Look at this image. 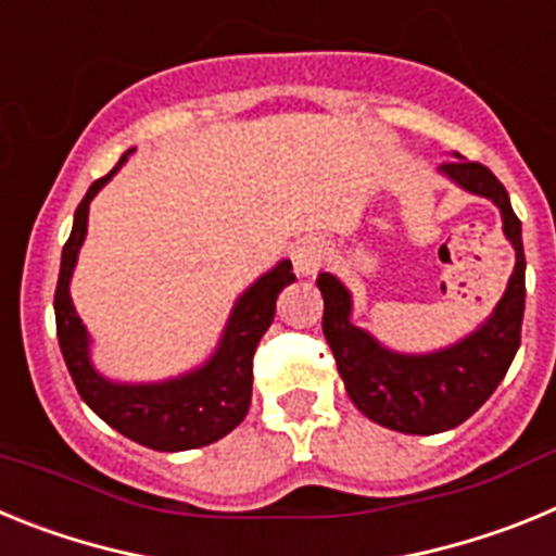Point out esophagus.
<instances>
[{"label": "esophagus", "mask_w": 556, "mask_h": 556, "mask_svg": "<svg viewBox=\"0 0 556 556\" xmlns=\"http://www.w3.org/2000/svg\"><path fill=\"white\" fill-rule=\"evenodd\" d=\"M323 255H326V244L314 236H306V239H298L292 248V264L298 275H314L320 269Z\"/></svg>", "instance_id": "esophagus-1"}]
</instances>
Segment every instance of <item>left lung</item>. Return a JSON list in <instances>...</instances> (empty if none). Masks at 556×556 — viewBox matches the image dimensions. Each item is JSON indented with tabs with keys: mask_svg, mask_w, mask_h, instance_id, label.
<instances>
[{
	"mask_svg": "<svg viewBox=\"0 0 556 556\" xmlns=\"http://www.w3.org/2000/svg\"><path fill=\"white\" fill-rule=\"evenodd\" d=\"M440 175L498 205L504 236L515 248V269L493 314L459 342L429 353H401L381 345L353 317V294L337 275L320 273L323 333L331 345L348 397L372 424L404 434H440L465 424L507 376L520 345V323L527 303V258L507 189L488 166L454 161Z\"/></svg>",
	"mask_w": 556,
	"mask_h": 556,
	"instance_id": "obj_1",
	"label": "left lung"
}]
</instances>
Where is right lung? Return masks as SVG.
I'll list each match as a JSON object with an SVG mask.
<instances>
[{"label": "right lung", "mask_w": 556, "mask_h": 556, "mask_svg": "<svg viewBox=\"0 0 556 556\" xmlns=\"http://www.w3.org/2000/svg\"><path fill=\"white\" fill-rule=\"evenodd\" d=\"M119 164L105 178L88 186L86 198L75 211V225L63 244L61 275L55 289V323L63 362H66L77 392L94 415H100L111 429L125 434L132 443L152 451H189L223 440L228 431L242 424L253 395V353L264 331L275 317V301L287 283L294 281L292 262L281 258L273 269L258 275L239 298L223 328L217 348L194 370L164 381H113L102 376L91 358V333L83 326L80 314L72 303V275L77 267L88 230V205L100 194L102 186L122 169Z\"/></svg>", "instance_id": "right-lung-1"}]
</instances>
